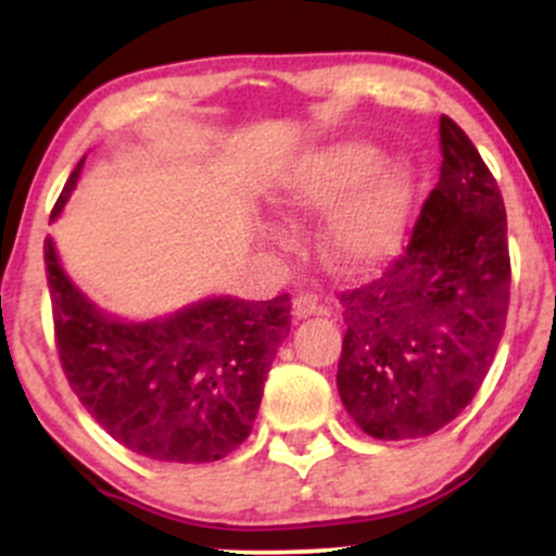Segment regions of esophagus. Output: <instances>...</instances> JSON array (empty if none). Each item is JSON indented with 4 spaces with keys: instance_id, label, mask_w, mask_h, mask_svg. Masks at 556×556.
I'll use <instances>...</instances> for the list:
<instances>
[{
    "instance_id": "obj_1",
    "label": "esophagus",
    "mask_w": 556,
    "mask_h": 556,
    "mask_svg": "<svg viewBox=\"0 0 556 556\" xmlns=\"http://www.w3.org/2000/svg\"><path fill=\"white\" fill-rule=\"evenodd\" d=\"M292 314L295 318H308V316H321V314H329L327 305L318 303L316 295H308V292H303V295H298L292 300Z\"/></svg>"
}]
</instances>
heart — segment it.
Instances as JSON below:
<instances>
[{
    "label": "heart",
    "instance_id": "1",
    "mask_svg": "<svg viewBox=\"0 0 556 556\" xmlns=\"http://www.w3.org/2000/svg\"><path fill=\"white\" fill-rule=\"evenodd\" d=\"M271 201L287 214H331L324 242L337 264L358 269L397 251L413 208V172L402 159L379 164V149L342 140L308 151L277 177Z\"/></svg>",
    "mask_w": 556,
    "mask_h": 556
}]
</instances>
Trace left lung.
I'll list each match as a JSON object with an SVG mask.
<instances>
[{
  "mask_svg": "<svg viewBox=\"0 0 556 556\" xmlns=\"http://www.w3.org/2000/svg\"><path fill=\"white\" fill-rule=\"evenodd\" d=\"M442 172L405 253L342 292L337 389L368 437L418 439L455 420L486 379L509 308L504 201L463 127L439 119Z\"/></svg>",
  "mask_w": 556,
  "mask_h": 556,
  "instance_id": "left-lung-1",
  "label": "left lung"
}]
</instances>
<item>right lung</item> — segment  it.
Here are the masks:
<instances>
[{
    "instance_id": "right-lung-1",
    "label": "right lung",
    "mask_w": 556,
    "mask_h": 556,
    "mask_svg": "<svg viewBox=\"0 0 556 556\" xmlns=\"http://www.w3.org/2000/svg\"><path fill=\"white\" fill-rule=\"evenodd\" d=\"M54 203L65 208L83 169ZM62 371L91 418L159 463H214L248 439L274 355L290 334V295L208 298L132 324L106 316L70 282L43 240Z\"/></svg>"
}]
</instances>
